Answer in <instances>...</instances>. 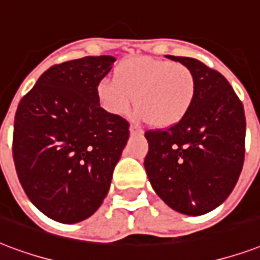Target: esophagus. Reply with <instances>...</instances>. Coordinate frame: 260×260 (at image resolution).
<instances>
[{"label": "esophagus", "instance_id": "obj_1", "mask_svg": "<svg viewBox=\"0 0 260 260\" xmlns=\"http://www.w3.org/2000/svg\"><path fill=\"white\" fill-rule=\"evenodd\" d=\"M129 132L132 135L134 134H142V132H143V131H142V128H140V126H138V125H131L129 126Z\"/></svg>", "mask_w": 260, "mask_h": 260}]
</instances>
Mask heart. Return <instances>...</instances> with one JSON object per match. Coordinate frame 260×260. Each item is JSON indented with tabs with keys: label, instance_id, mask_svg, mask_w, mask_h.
<instances>
[{
	"label": "heart",
	"instance_id": "heart-1",
	"mask_svg": "<svg viewBox=\"0 0 260 260\" xmlns=\"http://www.w3.org/2000/svg\"><path fill=\"white\" fill-rule=\"evenodd\" d=\"M114 77L96 86L102 108L114 116H126L136 98L138 118L155 128H169L183 121L195 104V73L180 62L135 57L122 61Z\"/></svg>",
	"mask_w": 260,
	"mask_h": 260
}]
</instances>
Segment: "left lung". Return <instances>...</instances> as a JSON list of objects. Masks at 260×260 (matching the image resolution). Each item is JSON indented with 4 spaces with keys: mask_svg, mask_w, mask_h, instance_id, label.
<instances>
[{
    "mask_svg": "<svg viewBox=\"0 0 260 260\" xmlns=\"http://www.w3.org/2000/svg\"><path fill=\"white\" fill-rule=\"evenodd\" d=\"M168 57L191 68L198 92L183 121L144 134V168L166 205L202 215L221 205L239 180L245 154L244 108L218 71L195 58Z\"/></svg>",
    "mask_w": 260,
    "mask_h": 260,
    "instance_id": "1",
    "label": "left lung"
}]
</instances>
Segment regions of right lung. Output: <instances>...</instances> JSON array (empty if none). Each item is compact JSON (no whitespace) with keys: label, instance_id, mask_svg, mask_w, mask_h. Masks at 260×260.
<instances>
[{"label":"right lung","instance_id":"right-lung-1","mask_svg":"<svg viewBox=\"0 0 260 260\" xmlns=\"http://www.w3.org/2000/svg\"><path fill=\"white\" fill-rule=\"evenodd\" d=\"M112 55L55 64L21 98L13 126L20 184L45 215L76 223L99 209L129 138V122L99 105Z\"/></svg>","mask_w":260,"mask_h":260}]
</instances>
